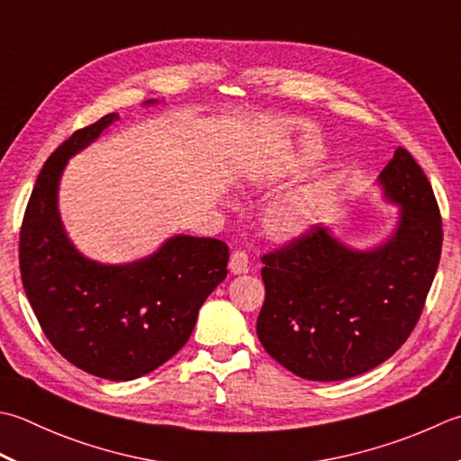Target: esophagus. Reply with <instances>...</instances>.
Instances as JSON below:
<instances>
[{
	"label": "esophagus",
	"instance_id": "esophagus-1",
	"mask_svg": "<svg viewBox=\"0 0 461 461\" xmlns=\"http://www.w3.org/2000/svg\"><path fill=\"white\" fill-rule=\"evenodd\" d=\"M230 269L231 274H246L249 269V258L243 249H238L233 251L231 254V259H230Z\"/></svg>",
	"mask_w": 461,
	"mask_h": 461
}]
</instances>
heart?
<instances>
[{
    "label": "heart",
    "instance_id": "b5f03b06",
    "mask_svg": "<svg viewBox=\"0 0 461 461\" xmlns=\"http://www.w3.org/2000/svg\"><path fill=\"white\" fill-rule=\"evenodd\" d=\"M320 210V195L305 189L292 195H285L267 207L266 228L276 238L300 236L313 223Z\"/></svg>",
    "mask_w": 461,
    "mask_h": 461
}]
</instances>
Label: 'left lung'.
Here are the masks:
<instances>
[{
	"instance_id": "obj_1",
	"label": "left lung",
	"mask_w": 461,
	"mask_h": 461,
	"mask_svg": "<svg viewBox=\"0 0 461 461\" xmlns=\"http://www.w3.org/2000/svg\"><path fill=\"white\" fill-rule=\"evenodd\" d=\"M380 184L385 200L402 205L398 230L380 248H346L313 225L261 256L258 338L303 380L339 382L380 366L410 338L426 305L444 241L434 189L403 148Z\"/></svg>"
}]
</instances>
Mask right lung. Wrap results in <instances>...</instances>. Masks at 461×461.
<instances>
[{"label": "right lung", "mask_w": 461, "mask_h": 461, "mask_svg": "<svg viewBox=\"0 0 461 461\" xmlns=\"http://www.w3.org/2000/svg\"><path fill=\"white\" fill-rule=\"evenodd\" d=\"M113 120L74 131L43 164L23 213L20 272L51 346L87 374L128 382L185 346L205 297L228 276L230 251L213 238L176 236L146 259L102 266L71 246L58 212L61 171Z\"/></svg>", "instance_id": "add662e5"}]
</instances>
